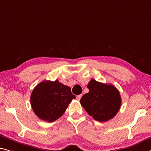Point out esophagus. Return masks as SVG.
I'll list each match as a JSON object with an SVG mask.
<instances>
[{"mask_svg":"<svg viewBox=\"0 0 151 151\" xmlns=\"http://www.w3.org/2000/svg\"><path fill=\"white\" fill-rule=\"evenodd\" d=\"M81 97H82V95H78L76 96V99H77L78 101H80Z\"/></svg>","mask_w":151,"mask_h":151,"instance_id":"1","label":"esophagus"}]
</instances>
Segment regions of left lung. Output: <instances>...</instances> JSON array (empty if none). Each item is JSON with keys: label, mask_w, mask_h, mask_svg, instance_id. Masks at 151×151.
Wrapping results in <instances>:
<instances>
[{"label": "left lung", "mask_w": 151, "mask_h": 151, "mask_svg": "<svg viewBox=\"0 0 151 151\" xmlns=\"http://www.w3.org/2000/svg\"><path fill=\"white\" fill-rule=\"evenodd\" d=\"M87 88L89 91L83 95L80 103L88 114L101 122L113 118L122 104L120 95L116 87L91 79Z\"/></svg>", "instance_id": "1"}]
</instances>
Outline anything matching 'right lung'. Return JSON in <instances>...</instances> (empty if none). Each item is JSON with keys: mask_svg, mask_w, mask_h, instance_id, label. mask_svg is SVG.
Wrapping results in <instances>:
<instances>
[{"mask_svg": "<svg viewBox=\"0 0 151 151\" xmlns=\"http://www.w3.org/2000/svg\"><path fill=\"white\" fill-rule=\"evenodd\" d=\"M75 98L68 86L58 80H45L34 88L30 100L33 111L38 118L52 122L63 116L68 104Z\"/></svg>", "mask_w": 151, "mask_h": 151, "instance_id": "obj_1", "label": "right lung"}]
</instances>
